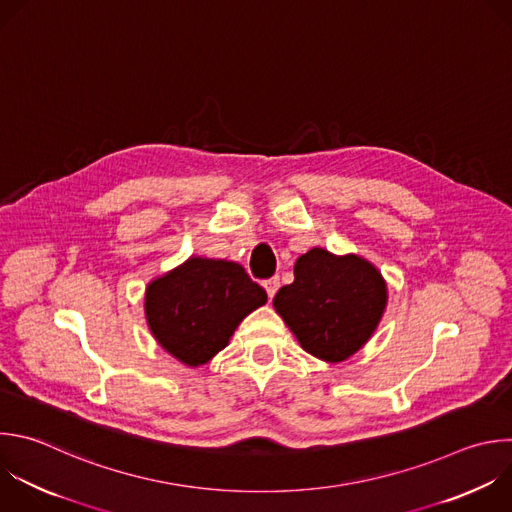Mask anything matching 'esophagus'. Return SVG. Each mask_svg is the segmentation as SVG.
<instances>
[{"label":"esophagus","instance_id":"1","mask_svg":"<svg viewBox=\"0 0 512 512\" xmlns=\"http://www.w3.org/2000/svg\"><path fill=\"white\" fill-rule=\"evenodd\" d=\"M263 287H265L267 295L273 299V295H275V293H277V289H279V277H271V279H265V281H263Z\"/></svg>","mask_w":512,"mask_h":512}]
</instances>
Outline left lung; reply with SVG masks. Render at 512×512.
<instances>
[{"label":"left lung","mask_w":512,"mask_h":512,"mask_svg":"<svg viewBox=\"0 0 512 512\" xmlns=\"http://www.w3.org/2000/svg\"><path fill=\"white\" fill-rule=\"evenodd\" d=\"M295 279L273 297L301 348L329 364L354 356L378 327L388 301L382 273L358 255L313 247L295 261Z\"/></svg>","instance_id":"obj_1"}]
</instances>
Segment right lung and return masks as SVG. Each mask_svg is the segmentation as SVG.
<instances>
[{"label":"right lung","instance_id":"1","mask_svg":"<svg viewBox=\"0 0 512 512\" xmlns=\"http://www.w3.org/2000/svg\"><path fill=\"white\" fill-rule=\"evenodd\" d=\"M267 301L239 263L191 257L146 287L144 313L156 342L185 366L207 364L237 325Z\"/></svg>","mask_w":512,"mask_h":512}]
</instances>
